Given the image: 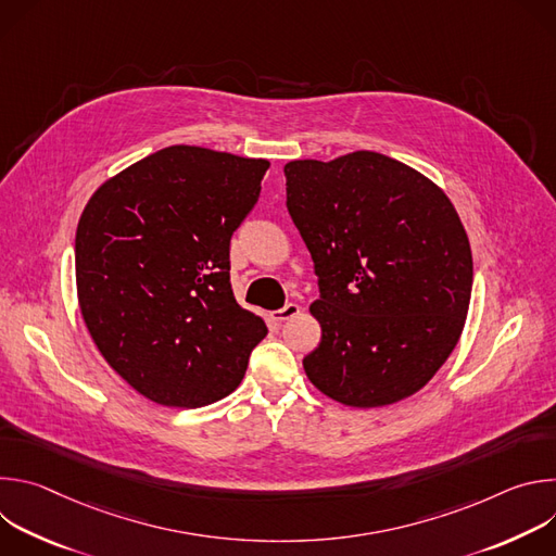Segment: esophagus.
I'll use <instances>...</instances> for the list:
<instances>
[{
  "instance_id": "esophagus-1",
  "label": "esophagus",
  "mask_w": 556,
  "mask_h": 556,
  "mask_svg": "<svg viewBox=\"0 0 556 556\" xmlns=\"http://www.w3.org/2000/svg\"><path fill=\"white\" fill-rule=\"evenodd\" d=\"M299 312H301V307H299L296 303H286L283 307H279V309L273 312V319H275L277 324H283V321L292 319V316H296Z\"/></svg>"
}]
</instances>
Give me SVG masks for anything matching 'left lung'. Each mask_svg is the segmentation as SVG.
I'll return each mask as SVG.
<instances>
[{
    "label": "left lung",
    "mask_w": 556,
    "mask_h": 556,
    "mask_svg": "<svg viewBox=\"0 0 556 556\" xmlns=\"http://www.w3.org/2000/svg\"><path fill=\"white\" fill-rule=\"evenodd\" d=\"M286 206L319 277L309 312L321 343L312 384L350 407H384L422 389L462 334L472 257L451 200L376 151L283 167Z\"/></svg>",
    "instance_id": "8db88e82"
}]
</instances>
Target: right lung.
<instances>
[{"label":"right lung","mask_w":556,"mask_h":556,"mask_svg":"<svg viewBox=\"0 0 556 556\" xmlns=\"http://www.w3.org/2000/svg\"><path fill=\"white\" fill-rule=\"evenodd\" d=\"M268 167L174 144L108 180L84 208L78 305L103 358L144 399L180 409L222 401L268 334L235 301L228 260Z\"/></svg>","instance_id":"right-lung-1"}]
</instances>
